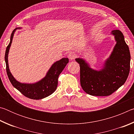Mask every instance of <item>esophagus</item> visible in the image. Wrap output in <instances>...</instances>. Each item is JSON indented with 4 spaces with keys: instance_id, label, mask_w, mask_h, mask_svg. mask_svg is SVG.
I'll return each instance as SVG.
<instances>
[{
    "instance_id": "1",
    "label": "esophagus",
    "mask_w": 134,
    "mask_h": 134,
    "mask_svg": "<svg viewBox=\"0 0 134 134\" xmlns=\"http://www.w3.org/2000/svg\"><path fill=\"white\" fill-rule=\"evenodd\" d=\"M68 57H69V58L70 59V60L72 61V60H74V59L76 58V54L74 53V52H71V53L69 54Z\"/></svg>"
}]
</instances>
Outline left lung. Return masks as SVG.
I'll list each match as a JSON object with an SVG mask.
<instances>
[{
    "instance_id": "left-lung-1",
    "label": "left lung",
    "mask_w": 134,
    "mask_h": 134,
    "mask_svg": "<svg viewBox=\"0 0 134 134\" xmlns=\"http://www.w3.org/2000/svg\"><path fill=\"white\" fill-rule=\"evenodd\" d=\"M111 34L114 36L116 44L101 69L94 70L85 59L76 58L80 64L81 87L92 96L111 94L124 85L129 75L131 55L124 36L118 29L112 31Z\"/></svg>"
}]
</instances>
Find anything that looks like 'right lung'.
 Instances as JSON below:
<instances>
[{"instance_id":"obj_1","label":"right lung","mask_w":134,"mask_h":134,"mask_svg":"<svg viewBox=\"0 0 134 134\" xmlns=\"http://www.w3.org/2000/svg\"><path fill=\"white\" fill-rule=\"evenodd\" d=\"M21 28H16L13 31L10 36V42L6 49L4 60L6 63L8 76L13 87L19 90L25 96L29 99L35 100L44 99L53 94L55 91L58 85V76L69 63V58H63L54 63L49 68L44 77L37 82L34 83H22L18 81L10 72L8 64V54L15 31L17 29Z\"/></svg>"}]
</instances>
